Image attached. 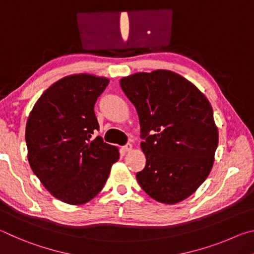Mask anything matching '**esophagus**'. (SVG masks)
Here are the masks:
<instances>
[{
    "label": "esophagus",
    "mask_w": 254,
    "mask_h": 254,
    "mask_svg": "<svg viewBox=\"0 0 254 254\" xmlns=\"http://www.w3.org/2000/svg\"><path fill=\"white\" fill-rule=\"evenodd\" d=\"M122 149L124 150V151H131V150H132V144L131 143H127V144L124 145Z\"/></svg>",
    "instance_id": "1"
}]
</instances>
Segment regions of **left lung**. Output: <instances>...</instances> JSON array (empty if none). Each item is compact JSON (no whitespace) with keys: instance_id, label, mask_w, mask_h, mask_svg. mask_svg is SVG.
Here are the masks:
<instances>
[{"instance_id":"1","label":"left lung","mask_w":254,"mask_h":254,"mask_svg":"<svg viewBox=\"0 0 254 254\" xmlns=\"http://www.w3.org/2000/svg\"><path fill=\"white\" fill-rule=\"evenodd\" d=\"M139 115L145 167L136 173L154 200L176 204L207 178L218 144L213 109L190 81L169 70L137 72L120 80Z\"/></svg>"}]
</instances>
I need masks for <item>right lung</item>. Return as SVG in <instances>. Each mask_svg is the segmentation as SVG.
I'll use <instances>...</instances> for the list:
<instances>
[{
    "label": "right lung",
    "mask_w": 254,
    "mask_h": 254,
    "mask_svg": "<svg viewBox=\"0 0 254 254\" xmlns=\"http://www.w3.org/2000/svg\"><path fill=\"white\" fill-rule=\"evenodd\" d=\"M110 80L88 74L70 75L42 94L25 127L28 160L51 195L80 205L102 190L119 149L101 136L94 105Z\"/></svg>",
    "instance_id": "right-lung-1"
}]
</instances>
